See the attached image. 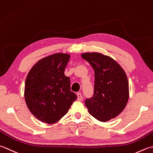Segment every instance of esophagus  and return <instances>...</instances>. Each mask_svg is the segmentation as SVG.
Returning a JSON list of instances; mask_svg holds the SVG:
<instances>
[{"label":"esophagus","instance_id":"obj_1","mask_svg":"<svg viewBox=\"0 0 153 153\" xmlns=\"http://www.w3.org/2000/svg\"><path fill=\"white\" fill-rule=\"evenodd\" d=\"M77 96H78V100L79 101H81L82 100V94L80 92H78L77 93Z\"/></svg>","mask_w":153,"mask_h":153}]
</instances>
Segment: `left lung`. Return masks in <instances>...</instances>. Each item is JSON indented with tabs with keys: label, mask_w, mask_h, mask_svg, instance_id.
I'll return each instance as SVG.
<instances>
[{
	"label": "left lung",
	"mask_w": 153,
	"mask_h": 153,
	"mask_svg": "<svg viewBox=\"0 0 153 153\" xmlns=\"http://www.w3.org/2000/svg\"><path fill=\"white\" fill-rule=\"evenodd\" d=\"M94 70V94L85 100L89 114L105 122L117 116L129 99V83L126 73L113 59L100 53L81 54Z\"/></svg>",
	"instance_id": "left-lung-1"
}]
</instances>
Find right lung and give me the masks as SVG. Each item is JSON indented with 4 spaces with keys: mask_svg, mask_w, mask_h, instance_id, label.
<instances>
[{
    "mask_svg": "<svg viewBox=\"0 0 153 153\" xmlns=\"http://www.w3.org/2000/svg\"><path fill=\"white\" fill-rule=\"evenodd\" d=\"M69 59L67 53L48 56L37 61L27 74L25 100L32 114L42 122H57L77 99L71 90L70 78L64 74Z\"/></svg>",
    "mask_w": 153,
    "mask_h": 153,
    "instance_id": "add662e5",
    "label": "right lung"
}]
</instances>
